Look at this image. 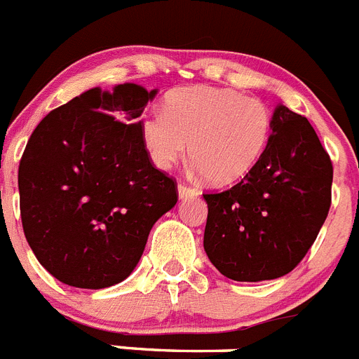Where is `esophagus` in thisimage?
Returning <instances> with one entry per match:
<instances>
[{
	"instance_id": "1",
	"label": "esophagus",
	"mask_w": 359,
	"mask_h": 359,
	"mask_svg": "<svg viewBox=\"0 0 359 359\" xmlns=\"http://www.w3.org/2000/svg\"><path fill=\"white\" fill-rule=\"evenodd\" d=\"M179 196L180 198H193V196H198V189H195V187L180 182L179 184Z\"/></svg>"
}]
</instances>
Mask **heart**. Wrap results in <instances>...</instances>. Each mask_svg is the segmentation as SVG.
<instances>
[{"label": "heart", "instance_id": "b5f03b06", "mask_svg": "<svg viewBox=\"0 0 359 359\" xmlns=\"http://www.w3.org/2000/svg\"><path fill=\"white\" fill-rule=\"evenodd\" d=\"M272 135V112L259 98L222 87H184L166 98L163 111L141 121L151 163L170 170L189 157L212 184L243 179L259 163Z\"/></svg>", "mask_w": 359, "mask_h": 359}]
</instances>
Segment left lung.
<instances>
[{
	"instance_id": "8db88e82",
	"label": "left lung",
	"mask_w": 359,
	"mask_h": 359,
	"mask_svg": "<svg viewBox=\"0 0 359 359\" xmlns=\"http://www.w3.org/2000/svg\"><path fill=\"white\" fill-rule=\"evenodd\" d=\"M259 163L225 191L205 193L203 248L219 273L257 283L304 259L331 208L332 163L304 116L279 105Z\"/></svg>"
}]
</instances>
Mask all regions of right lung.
Masks as SVG:
<instances>
[{"label":"right lung","instance_id":"obj_1","mask_svg":"<svg viewBox=\"0 0 359 359\" xmlns=\"http://www.w3.org/2000/svg\"><path fill=\"white\" fill-rule=\"evenodd\" d=\"M156 93L95 87L32 132L18 173L22 231L60 283L100 290L127 279L154 224L177 203L175 179L154 166L141 137Z\"/></svg>","mask_w":359,"mask_h":359}]
</instances>
